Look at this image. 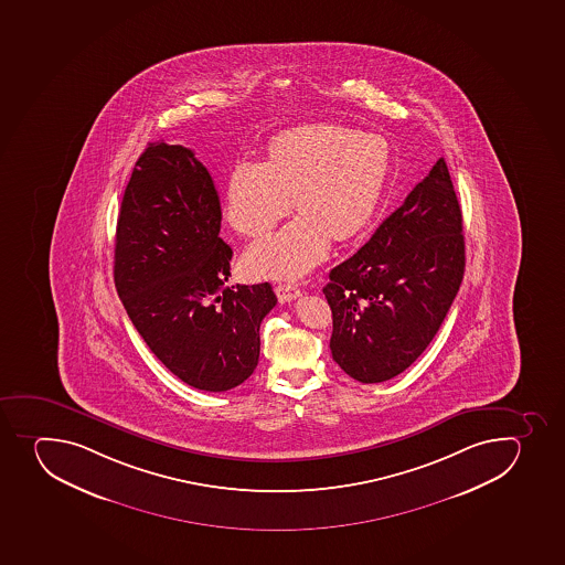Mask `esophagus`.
Returning a JSON list of instances; mask_svg holds the SVG:
<instances>
[{
    "label": "esophagus",
    "mask_w": 565,
    "mask_h": 565,
    "mask_svg": "<svg viewBox=\"0 0 565 565\" xmlns=\"http://www.w3.org/2000/svg\"><path fill=\"white\" fill-rule=\"evenodd\" d=\"M275 290L276 296H278V300H280L281 303H285V301L295 300V298L300 296V289H298V287L292 284H278L276 285Z\"/></svg>",
    "instance_id": "obj_1"
}]
</instances>
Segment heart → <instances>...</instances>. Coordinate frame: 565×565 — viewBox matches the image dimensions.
I'll list each match as a JSON object with an SVG mask.
<instances>
[{"instance_id":"b5f03b06","label":"heart","mask_w":565,"mask_h":565,"mask_svg":"<svg viewBox=\"0 0 565 565\" xmlns=\"http://www.w3.org/2000/svg\"><path fill=\"white\" fill-rule=\"evenodd\" d=\"M269 157L234 162L226 217L237 232L259 236L295 198L300 214L245 254L250 275L295 278L326 258L333 237L350 239L370 223L386 190L392 146L382 135L309 124L278 135Z\"/></svg>"}]
</instances>
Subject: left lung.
Returning a JSON list of instances; mask_svg holds the SVG:
<instances>
[{
	"label": "left lung",
	"instance_id": "left-lung-1",
	"mask_svg": "<svg viewBox=\"0 0 565 565\" xmlns=\"http://www.w3.org/2000/svg\"><path fill=\"white\" fill-rule=\"evenodd\" d=\"M465 275L461 206L445 159L329 273L333 361L364 384L390 381L441 328Z\"/></svg>",
	"mask_w": 565,
	"mask_h": 565
}]
</instances>
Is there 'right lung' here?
<instances>
[{
  "instance_id": "obj_1",
  "label": "right lung",
  "mask_w": 565,
  "mask_h": 565,
  "mask_svg": "<svg viewBox=\"0 0 565 565\" xmlns=\"http://www.w3.org/2000/svg\"><path fill=\"white\" fill-rule=\"evenodd\" d=\"M214 181L194 151L150 142L124 190L115 287L153 355L189 386L226 392L253 375L270 284L232 285Z\"/></svg>"
}]
</instances>
